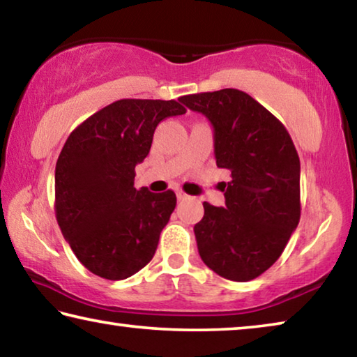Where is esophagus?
I'll use <instances>...</instances> for the list:
<instances>
[{"instance_id":"obj_1","label":"esophagus","mask_w":357,"mask_h":357,"mask_svg":"<svg viewBox=\"0 0 357 357\" xmlns=\"http://www.w3.org/2000/svg\"><path fill=\"white\" fill-rule=\"evenodd\" d=\"M176 197H178V200H185L187 193H184L183 190H178V192H176Z\"/></svg>"}]
</instances>
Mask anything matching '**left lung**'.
<instances>
[{
	"instance_id": "8db88e82",
	"label": "left lung",
	"mask_w": 357,
	"mask_h": 357,
	"mask_svg": "<svg viewBox=\"0 0 357 357\" xmlns=\"http://www.w3.org/2000/svg\"><path fill=\"white\" fill-rule=\"evenodd\" d=\"M179 100L211 121L217 167L231 172L225 208L204 202L193 227L198 253L223 279H257L279 259L301 219L298 151L285 126L239 89Z\"/></svg>"
}]
</instances>
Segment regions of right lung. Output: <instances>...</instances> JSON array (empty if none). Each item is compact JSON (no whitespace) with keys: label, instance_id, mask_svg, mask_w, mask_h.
<instances>
[{"label":"right lung","instance_id":"right-lung-1","mask_svg":"<svg viewBox=\"0 0 357 357\" xmlns=\"http://www.w3.org/2000/svg\"><path fill=\"white\" fill-rule=\"evenodd\" d=\"M184 113L176 100L121 99L77 126L59 153L58 225L78 261L102 279H128L154 257L176 195L135 189V165L157 124Z\"/></svg>","mask_w":357,"mask_h":357}]
</instances>
